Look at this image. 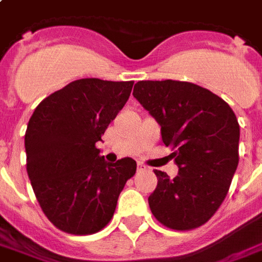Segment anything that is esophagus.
<instances>
[{"instance_id":"1","label":"esophagus","mask_w":262,"mask_h":262,"mask_svg":"<svg viewBox=\"0 0 262 262\" xmlns=\"http://www.w3.org/2000/svg\"><path fill=\"white\" fill-rule=\"evenodd\" d=\"M147 166L144 164H141V162H137V172H143V170H146Z\"/></svg>"}]
</instances>
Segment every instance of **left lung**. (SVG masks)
Masks as SVG:
<instances>
[{"label": "left lung", "mask_w": 262, "mask_h": 262, "mask_svg": "<svg viewBox=\"0 0 262 262\" xmlns=\"http://www.w3.org/2000/svg\"><path fill=\"white\" fill-rule=\"evenodd\" d=\"M133 96L161 126L179 168L173 179L154 170L151 212L170 229L199 228L220 208L239 164L236 115L221 97L189 82L141 80Z\"/></svg>", "instance_id": "8db88e82"}]
</instances>
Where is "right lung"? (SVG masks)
Wrapping results in <instances>:
<instances>
[{
    "instance_id": "1",
    "label": "right lung",
    "mask_w": 262,
    "mask_h": 262,
    "mask_svg": "<svg viewBox=\"0 0 262 262\" xmlns=\"http://www.w3.org/2000/svg\"><path fill=\"white\" fill-rule=\"evenodd\" d=\"M132 87L133 82L79 79L44 98L33 112L25 135L28 175L42 212L62 232L101 230L136 172L135 160L110 164L96 147Z\"/></svg>"
}]
</instances>
